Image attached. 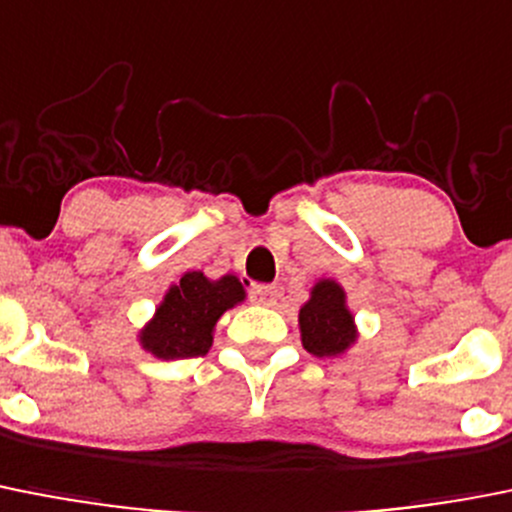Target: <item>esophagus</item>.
I'll return each mask as SVG.
<instances>
[{"label": "esophagus", "mask_w": 512, "mask_h": 512, "mask_svg": "<svg viewBox=\"0 0 512 512\" xmlns=\"http://www.w3.org/2000/svg\"><path fill=\"white\" fill-rule=\"evenodd\" d=\"M251 302L253 304H264V307H271L276 302V287L271 284H253L251 287Z\"/></svg>", "instance_id": "obj_1"}]
</instances>
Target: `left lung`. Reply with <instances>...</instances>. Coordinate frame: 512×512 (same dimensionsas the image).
<instances>
[{"instance_id": "left-lung-1", "label": "left lung", "mask_w": 512, "mask_h": 512, "mask_svg": "<svg viewBox=\"0 0 512 512\" xmlns=\"http://www.w3.org/2000/svg\"><path fill=\"white\" fill-rule=\"evenodd\" d=\"M302 345L314 358H337L358 342L355 314L348 307V294L335 279L314 281L307 302L299 307Z\"/></svg>"}]
</instances>
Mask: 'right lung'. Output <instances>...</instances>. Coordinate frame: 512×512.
I'll return each instance as SVG.
<instances>
[{
    "mask_svg": "<svg viewBox=\"0 0 512 512\" xmlns=\"http://www.w3.org/2000/svg\"><path fill=\"white\" fill-rule=\"evenodd\" d=\"M243 299L246 289L238 276L208 279L203 271H185L164 292L152 320L139 330V345L159 360L205 355L213 345V330L220 317Z\"/></svg>",
    "mask_w": 512,
    "mask_h": 512,
    "instance_id": "add662e5",
    "label": "right lung"
}]
</instances>
